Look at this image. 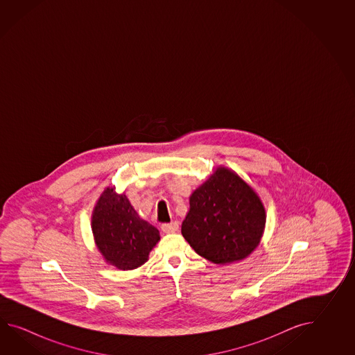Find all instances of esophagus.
I'll return each instance as SVG.
<instances>
[{"label":"esophagus","mask_w":355,"mask_h":355,"mask_svg":"<svg viewBox=\"0 0 355 355\" xmlns=\"http://www.w3.org/2000/svg\"><path fill=\"white\" fill-rule=\"evenodd\" d=\"M161 230L165 232V234H174L178 230H179V223L178 222H171V223H164L161 226Z\"/></svg>","instance_id":"esophagus-1"}]
</instances>
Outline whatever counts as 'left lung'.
I'll list each match as a JSON object with an SVG mask.
<instances>
[{
	"mask_svg": "<svg viewBox=\"0 0 355 355\" xmlns=\"http://www.w3.org/2000/svg\"><path fill=\"white\" fill-rule=\"evenodd\" d=\"M181 234L213 264L249 257L264 234V204L254 188L228 167L218 166L189 198Z\"/></svg>",
	"mask_w": 355,
	"mask_h": 355,
	"instance_id": "obj_1",
	"label": "left lung"
}]
</instances>
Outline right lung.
<instances>
[{
	"instance_id": "obj_1",
	"label": "right lung",
	"mask_w": 355,
	"mask_h": 355,
	"mask_svg": "<svg viewBox=\"0 0 355 355\" xmlns=\"http://www.w3.org/2000/svg\"><path fill=\"white\" fill-rule=\"evenodd\" d=\"M95 245L105 263L133 270L148 260L159 241V230L141 218L124 193L104 189L91 216Z\"/></svg>"
}]
</instances>
